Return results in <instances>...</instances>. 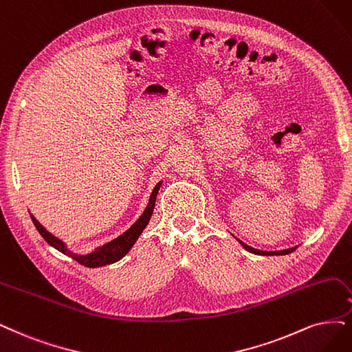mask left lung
Here are the masks:
<instances>
[{
    "label": "left lung",
    "mask_w": 352,
    "mask_h": 352,
    "mask_svg": "<svg viewBox=\"0 0 352 352\" xmlns=\"http://www.w3.org/2000/svg\"><path fill=\"white\" fill-rule=\"evenodd\" d=\"M239 241V239H238ZM239 243L243 246V248L246 250V251H250V252H252V254H256V255H287V254H292L297 246H294V248H289V250H283V251H259V250H255V248H252V246H250V245H246V243H243L242 241H239Z\"/></svg>",
    "instance_id": "left-lung-1"
}]
</instances>
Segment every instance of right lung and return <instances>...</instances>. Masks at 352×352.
Instances as JSON below:
<instances>
[{
    "label": "right lung",
    "mask_w": 352,
    "mask_h": 352,
    "mask_svg": "<svg viewBox=\"0 0 352 352\" xmlns=\"http://www.w3.org/2000/svg\"><path fill=\"white\" fill-rule=\"evenodd\" d=\"M161 187V181L158 184L155 186L151 197H149V203L146 206L145 212L142 213V216L136 220V222L130 226L124 233H122L120 236H117L116 239L104 243L102 246H98L93 252L85 254V255H80V254H75L72 251H69L67 248V245H65L59 238L52 235L50 232H47L41 223L37 222L36 217L33 214H30L33 223L36 226V229L38 230V233L43 236V239L50 245L54 246L55 250H58L59 252L71 256L72 259H75L76 263L82 264L84 267H89V268H97V267H104V265H109L113 263H117L119 259H122L130 250H132V246L135 245V242L138 241V238L140 236V233L143 232L149 223L151 216L153 213V207H155V201H156V194H158V190Z\"/></svg>",
    "instance_id": "obj_1"
}]
</instances>
